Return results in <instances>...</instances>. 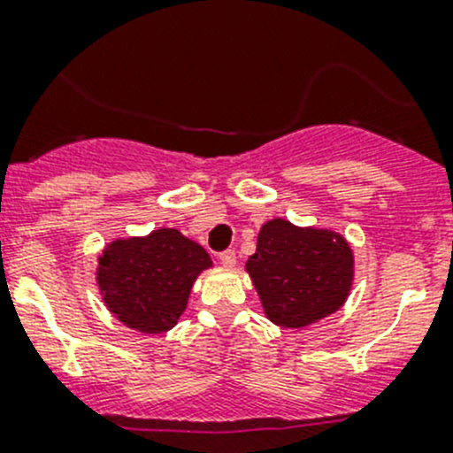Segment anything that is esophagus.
Wrapping results in <instances>:
<instances>
[{"instance_id":"obj_1","label":"esophagus","mask_w":453,"mask_h":453,"mask_svg":"<svg viewBox=\"0 0 453 453\" xmlns=\"http://www.w3.org/2000/svg\"><path fill=\"white\" fill-rule=\"evenodd\" d=\"M219 260H221L223 267H227V269L234 267V265H236V252H234V250H226L223 254H219Z\"/></svg>"}]
</instances>
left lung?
I'll list each match as a JSON object with an SVG mask.
<instances>
[{"mask_svg":"<svg viewBox=\"0 0 453 453\" xmlns=\"http://www.w3.org/2000/svg\"><path fill=\"white\" fill-rule=\"evenodd\" d=\"M245 272L267 319L282 328H304L344 307L355 258L340 232L272 219L260 227Z\"/></svg>","mask_w":453,"mask_h":453,"instance_id":"8db88e82","label":"left lung"}]
</instances>
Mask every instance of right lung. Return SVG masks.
<instances>
[{"mask_svg": "<svg viewBox=\"0 0 453 453\" xmlns=\"http://www.w3.org/2000/svg\"><path fill=\"white\" fill-rule=\"evenodd\" d=\"M210 267L212 260L199 243L175 227H159L104 245L96 285L104 307L125 326L159 335L175 326L195 280Z\"/></svg>", "mask_w": 453, "mask_h": 453, "instance_id": "right-lung-1", "label": "right lung"}]
</instances>
